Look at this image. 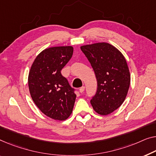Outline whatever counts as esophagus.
I'll list each match as a JSON object with an SVG mask.
<instances>
[{
	"label": "esophagus",
	"instance_id": "esophagus-1",
	"mask_svg": "<svg viewBox=\"0 0 156 156\" xmlns=\"http://www.w3.org/2000/svg\"><path fill=\"white\" fill-rule=\"evenodd\" d=\"M84 90H85V87H84V86H83V87H80V89H79V91H80V93H83V92H84Z\"/></svg>",
	"mask_w": 156,
	"mask_h": 156
}]
</instances>
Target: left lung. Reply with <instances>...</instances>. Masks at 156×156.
<instances>
[{
    "instance_id": "obj_1",
    "label": "left lung",
    "mask_w": 156,
    "mask_h": 156,
    "mask_svg": "<svg viewBox=\"0 0 156 156\" xmlns=\"http://www.w3.org/2000/svg\"><path fill=\"white\" fill-rule=\"evenodd\" d=\"M94 71L97 92L91 99L99 115L110 114L122 105L130 84V74L124 56L111 44L97 43L80 47Z\"/></svg>"
}]
</instances>
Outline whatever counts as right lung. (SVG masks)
<instances>
[{
	"instance_id": "add662e5",
	"label": "right lung",
	"mask_w": 156,
	"mask_h": 156,
	"mask_svg": "<svg viewBox=\"0 0 156 156\" xmlns=\"http://www.w3.org/2000/svg\"><path fill=\"white\" fill-rule=\"evenodd\" d=\"M72 46L45 49L35 59L28 78L31 98L42 113L64 120L73 111L76 95L61 71L73 55Z\"/></svg>"
}]
</instances>
